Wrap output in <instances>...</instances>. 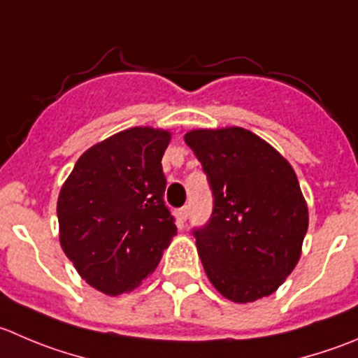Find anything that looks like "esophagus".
<instances>
[{
	"mask_svg": "<svg viewBox=\"0 0 358 358\" xmlns=\"http://www.w3.org/2000/svg\"><path fill=\"white\" fill-rule=\"evenodd\" d=\"M189 215H190V208L187 206V204H185V206H182V208H180V210H178V217L182 218L183 222H185L187 218H189Z\"/></svg>",
	"mask_w": 358,
	"mask_h": 358,
	"instance_id": "obj_1",
	"label": "esophagus"
}]
</instances>
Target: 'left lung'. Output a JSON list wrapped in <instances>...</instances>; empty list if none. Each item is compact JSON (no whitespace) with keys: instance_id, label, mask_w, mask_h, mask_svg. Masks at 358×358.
Here are the masks:
<instances>
[{"instance_id":"8db88e82","label":"left lung","mask_w":358,"mask_h":358,"mask_svg":"<svg viewBox=\"0 0 358 358\" xmlns=\"http://www.w3.org/2000/svg\"><path fill=\"white\" fill-rule=\"evenodd\" d=\"M206 173L213 211L194 227L215 289L234 303L275 292L292 273L308 231V206L292 166L241 127L185 134Z\"/></svg>"}]
</instances>
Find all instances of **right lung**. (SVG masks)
<instances>
[{
	"mask_svg": "<svg viewBox=\"0 0 358 358\" xmlns=\"http://www.w3.org/2000/svg\"><path fill=\"white\" fill-rule=\"evenodd\" d=\"M169 138L152 127L113 134L89 148L62 185L61 246L99 292L119 296L140 285L176 234L161 164Z\"/></svg>",
	"mask_w": 358,
	"mask_h": 358,
	"instance_id": "right-lung-1",
	"label": "right lung"
}]
</instances>
